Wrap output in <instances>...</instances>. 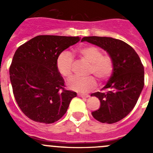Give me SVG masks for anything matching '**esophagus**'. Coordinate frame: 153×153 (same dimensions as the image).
I'll return each mask as SVG.
<instances>
[{
    "mask_svg": "<svg viewBox=\"0 0 153 153\" xmlns=\"http://www.w3.org/2000/svg\"><path fill=\"white\" fill-rule=\"evenodd\" d=\"M78 96H79V97H82V98H84V99L90 97V96L86 95V94H78Z\"/></svg>",
    "mask_w": 153,
    "mask_h": 153,
    "instance_id": "obj_1",
    "label": "esophagus"
}]
</instances>
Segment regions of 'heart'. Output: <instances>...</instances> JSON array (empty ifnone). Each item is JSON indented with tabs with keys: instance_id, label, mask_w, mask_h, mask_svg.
<instances>
[{
	"instance_id": "1",
	"label": "heart",
	"mask_w": 153,
	"mask_h": 153,
	"mask_svg": "<svg viewBox=\"0 0 153 153\" xmlns=\"http://www.w3.org/2000/svg\"><path fill=\"white\" fill-rule=\"evenodd\" d=\"M78 53L86 62L90 63L88 74H93L100 81H105L111 76L113 70V61L109 55H102L98 47L94 46H85L79 48ZM74 57L70 53L63 51L56 59V68L58 72L64 78L72 76ZM68 87L78 93H88L95 88L97 80L93 76L87 77L74 76L69 80Z\"/></svg>"
}]
</instances>
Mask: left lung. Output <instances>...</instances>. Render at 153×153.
I'll use <instances>...</instances> for the list:
<instances>
[{
  "mask_svg": "<svg viewBox=\"0 0 153 153\" xmlns=\"http://www.w3.org/2000/svg\"><path fill=\"white\" fill-rule=\"evenodd\" d=\"M86 41L106 51L113 61V70L103 88L95 96L100 107L92 112L93 118L112 124L125 118L136 106L144 86V67L139 55L123 40L106 36H85Z\"/></svg>",
  "mask_w": 153,
  "mask_h": 153,
  "instance_id": "1",
  "label": "left lung"
}]
</instances>
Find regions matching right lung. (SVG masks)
I'll return each instance as SVG.
<instances>
[{
  "mask_svg": "<svg viewBox=\"0 0 153 153\" xmlns=\"http://www.w3.org/2000/svg\"><path fill=\"white\" fill-rule=\"evenodd\" d=\"M79 40V36L40 35L16 51L9 70L10 83L16 102L29 119L50 124L66 113L76 93L64 89L56 59Z\"/></svg>",
  "mask_w": 153,
  "mask_h": 153,
  "instance_id": "right-lung-1",
  "label": "right lung"
}]
</instances>
